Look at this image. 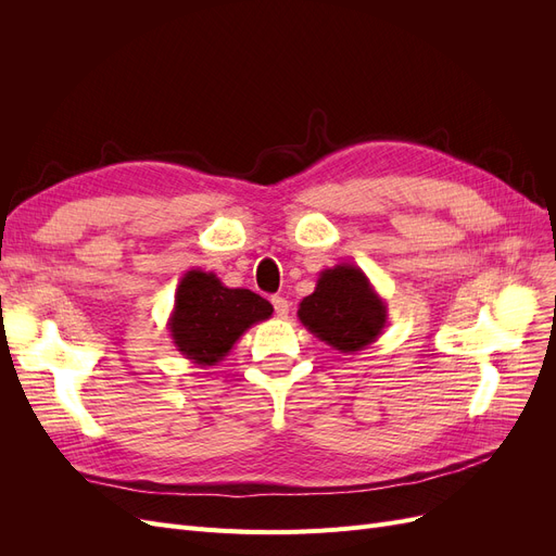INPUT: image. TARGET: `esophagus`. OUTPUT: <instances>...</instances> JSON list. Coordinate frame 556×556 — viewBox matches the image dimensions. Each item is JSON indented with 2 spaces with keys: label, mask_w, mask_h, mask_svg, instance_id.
<instances>
[{
  "label": "esophagus",
  "mask_w": 556,
  "mask_h": 556,
  "mask_svg": "<svg viewBox=\"0 0 556 556\" xmlns=\"http://www.w3.org/2000/svg\"><path fill=\"white\" fill-rule=\"evenodd\" d=\"M271 304H274V311H276V315H278L280 319H285V317L290 315V301L285 299V296H274Z\"/></svg>",
  "instance_id": "esophagus-1"
}]
</instances>
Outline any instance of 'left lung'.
Instances as JSON below:
<instances>
[{
	"instance_id": "obj_1",
	"label": "left lung",
	"mask_w": 556,
	"mask_h": 556,
	"mask_svg": "<svg viewBox=\"0 0 556 556\" xmlns=\"http://www.w3.org/2000/svg\"><path fill=\"white\" fill-rule=\"evenodd\" d=\"M296 315L319 341L352 355L382 333L387 304L362 268L345 262L319 271L315 292L304 296Z\"/></svg>"
}]
</instances>
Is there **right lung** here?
<instances>
[{"label":"right lung","instance_id":"obj_1","mask_svg":"<svg viewBox=\"0 0 556 556\" xmlns=\"http://www.w3.org/2000/svg\"><path fill=\"white\" fill-rule=\"evenodd\" d=\"M271 313L274 306L260 294L227 288L215 274L192 268L178 282L169 331L180 355L206 368L223 362L241 336Z\"/></svg>","mask_w":556,"mask_h":556}]
</instances>
